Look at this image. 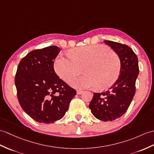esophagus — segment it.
<instances>
[{
	"label": "esophagus",
	"instance_id": "obj_1",
	"mask_svg": "<svg viewBox=\"0 0 154 154\" xmlns=\"http://www.w3.org/2000/svg\"><path fill=\"white\" fill-rule=\"evenodd\" d=\"M83 93V91H77V94L80 95V94H82Z\"/></svg>",
	"mask_w": 154,
	"mask_h": 154
}]
</instances>
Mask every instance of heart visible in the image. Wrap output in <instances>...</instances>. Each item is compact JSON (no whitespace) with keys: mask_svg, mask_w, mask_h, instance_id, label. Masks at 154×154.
Here are the masks:
<instances>
[{"mask_svg":"<svg viewBox=\"0 0 154 154\" xmlns=\"http://www.w3.org/2000/svg\"><path fill=\"white\" fill-rule=\"evenodd\" d=\"M69 56H57L54 67L56 74L67 83L81 74L83 69L85 75L72 82L75 87L88 88L96 86L100 90H104L112 87L119 77V56L106 46H81L71 51Z\"/></svg>","mask_w":154,"mask_h":154,"instance_id":"b5f03b06","label":"heart"}]
</instances>
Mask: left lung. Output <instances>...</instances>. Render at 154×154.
I'll return each mask as SVG.
<instances>
[{
    "mask_svg": "<svg viewBox=\"0 0 154 154\" xmlns=\"http://www.w3.org/2000/svg\"><path fill=\"white\" fill-rule=\"evenodd\" d=\"M104 42L119 56L121 72L117 81L108 91L93 93L88 107L98 119L112 121L122 116L131 104L135 94L139 67L137 56L129 46L110 41Z\"/></svg>",
    "mask_w": 154,
    "mask_h": 154,
    "instance_id": "obj_1",
    "label": "left lung"
}]
</instances>
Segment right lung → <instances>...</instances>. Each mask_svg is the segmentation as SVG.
Masks as SVG:
<instances>
[{"instance_id":"right-lung-1","label":"right lung","mask_w":154,"mask_h":154,"mask_svg":"<svg viewBox=\"0 0 154 154\" xmlns=\"http://www.w3.org/2000/svg\"><path fill=\"white\" fill-rule=\"evenodd\" d=\"M60 51L56 46L34 50L17 67V99L24 112L38 123H52L62 119L77 94L54 69V60Z\"/></svg>"}]
</instances>
